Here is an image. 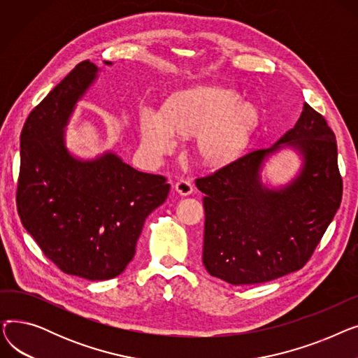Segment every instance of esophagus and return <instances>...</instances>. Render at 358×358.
I'll return each mask as SVG.
<instances>
[{
  "instance_id": "obj_1",
  "label": "esophagus",
  "mask_w": 358,
  "mask_h": 358,
  "mask_svg": "<svg viewBox=\"0 0 358 358\" xmlns=\"http://www.w3.org/2000/svg\"><path fill=\"white\" fill-rule=\"evenodd\" d=\"M176 192L181 196H189L193 193V184L189 180H178L176 184Z\"/></svg>"
}]
</instances>
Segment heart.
Instances as JSON below:
<instances>
[{
    "label": "heart",
    "instance_id": "obj_1",
    "mask_svg": "<svg viewBox=\"0 0 358 358\" xmlns=\"http://www.w3.org/2000/svg\"><path fill=\"white\" fill-rule=\"evenodd\" d=\"M257 120V107L243 103L236 91L200 85L173 94L164 110L141 106V145L149 159L158 161L174 149L176 135H199V155L219 162L245 146Z\"/></svg>",
    "mask_w": 358,
    "mask_h": 358
}]
</instances>
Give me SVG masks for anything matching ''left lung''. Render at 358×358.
Wrapping results in <instances>:
<instances>
[{
  "mask_svg": "<svg viewBox=\"0 0 358 358\" xmlns=\"http://www.w3.org/2000/svg\"><path fill=\"white\" fill-rule=\"evenodd\" d=\"M283 147L303 155L298 177L280 189L260 182L264 161ZM204 193L203 264L231 285H258L302 268L343 199L336 141L308 103L293 129L271 148L257 149L196 180Z\"/></svg>",
  "mask_w": 358,
  "mask_h": 358,
  "instance_id": "1",
  "label": "left lung"
}]
</instances>
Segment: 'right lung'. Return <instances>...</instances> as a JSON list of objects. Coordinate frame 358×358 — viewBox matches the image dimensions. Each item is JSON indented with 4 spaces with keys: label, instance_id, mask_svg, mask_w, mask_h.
<instances>
[{
    "label": "right lung",
    "instance_id": "obj_1",
    "mask_svg": "<svg viewBox=\"0 0 358 358\" xmlns=\"http://www.w3.org/2000/svg\"><path fill=\"white\" fill-rule=\"evenodd\" d=\"M97 72L90 61L78 64L31 110L20 135L15 200L23 227L56 267L108 280L134 258L145 219L166 200L169 184L113 152L71 155L65 127Z\"/></svg>",
    "mask_w": 358,
    "mask_h": 358
}]
</instances>
